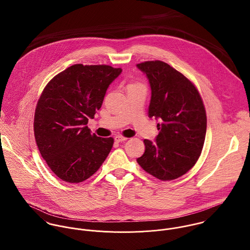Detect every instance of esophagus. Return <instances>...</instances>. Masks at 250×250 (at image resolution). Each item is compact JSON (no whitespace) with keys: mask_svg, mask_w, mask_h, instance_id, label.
Instances as JSON below:
<instances>
[{"mask_svg":"<svg viewBox=\"0 0 250 250\" xmlns=\"http://www.w3.org/2000/svg\"><path fill=\"white\" fill-rule=\"evenodd\" d=\"M127 140H128L127 138L121 137V136H116V137L114 138V141H115L116 143H122V142H125V141H127Z\"/></svg>","mask_w":250,"mask_h":250,"instance_id":"obj_1","label":"esophagus"}]
</instances>
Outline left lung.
Segmentation results:
<instances>
[{
  "label": "left lung",
  "mask_w": 250,
  "mask_h": 250,
  "mask_svg": "<svg viewBox=\"0 0 250 250\" xmlns=\"http://www.w3.org/2000/svg\"><path fill=\"white\" fill-rule=\"evenodd\" d=\"M137 67L151 87L148 116L161 121L156 140L143 141L145 151L137 162L156 178H178L195 165L203 148L207 118L202 99L189 80L164 62Z\"/></svg>",
  "instance_id": "8db88e82"
}]
</instances>
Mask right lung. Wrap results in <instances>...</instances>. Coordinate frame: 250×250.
Listing matches in <instances>:
<instances>
[{"instance_id": "right-lung-1", "label": "right lung", "mask_w": 250, "mask_h": 250, "mask_svg": "<svg viewBox=\"0 0 250 250\" xmlns=\"http://www.w3.org/2000/svg\"><path fill=\"white\" fill-rule=\"evenodd\" d=\"M121 72L109 65L74 64L44 88L36 108L35 137L42 158L59 178L81 183L106 160L113 139L92 135L86 125Z\"/></svg>"}]
</instances>
